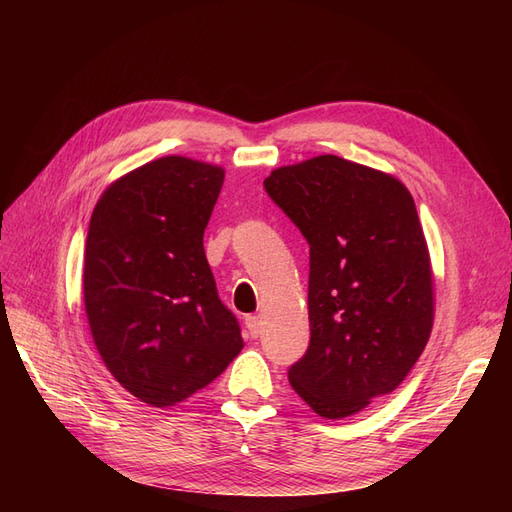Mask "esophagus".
I'll use <instances>...</instances> for the list:
<instances>
[{
  "mask_svg": "<svg viewBox=\"0 0 512 512\" xmlns=\"http://www.w3.org/2000/svg\"><path fill=\"white\" fill-rule=\"evenodd\" d=\"M260 316H256V314H250V316H245V327H247V331H250V335L252 337H258L260 335Z\"/></svg>",
  "mask_w": 512,
  "mask_h": 512,
  "instance_id": "esophagus-1",
  "label": "esophagus"
}]
</instances>
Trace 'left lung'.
<instances>
[{"instance_id": "8db88e82", "label": "left lung", "mask_w": 512, "mask_h": 512, "mask_svg": "<svg viewBox=\"0 0 512 512\" xmlns=\"http://www.w3.org/2000/svg\"><path fill=\"white\" fill-rule=\"evenodd\" d=\"M265 190L309 243V348L292 389L324 418L393 393L433 327V275L399 179L337 156L275 168Z\"/></svg>"}]
</instances>
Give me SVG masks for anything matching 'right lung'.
Here are the masks:
<instances>
[{
    "mask_svg": "<svg viewBox=\"0 0 512 512\" xmlns=\"http://www.w3.org/2000/svg\"><path fill=\"white\" fill-rule=\"evenodd\" d=\"M222 183L220 166L166 156L108 185L91 215L89 329L115 380L149 406L205 389L243 348L203 247Z\"/></svg>",
    "mask_w": 512,
    "mask_h": 512,
    "instance_id": "right-lung-1",
    "label": "right lung"
}]
</instances>
